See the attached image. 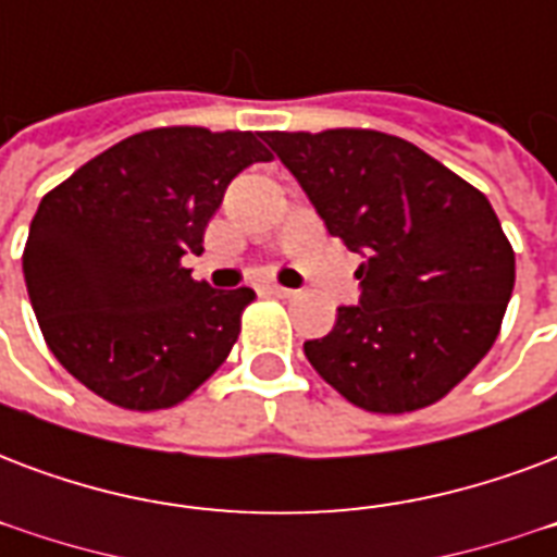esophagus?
<instances>
[{"instance_id":"esophagus-1","label":"esophagus","mask_w":557,"mask_h":557,"mask_svg":"<svg viewBox=\"0 0 557 557\" xmlns=\"http://www.w3.org/2000/svg\"><path fill=\"white\" fill-rule=\"evenodd\" d=\"M269 295H274V297H292V295H295V292H292V288H286V286H277V283H271Z\"/></svg>"}]
</instances>
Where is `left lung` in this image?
Wrapping results in <instances>:
<instances>
[{
    "label": "left lung",
    "instance_id": "8db88e82",
    "mask_svg": "<svg viewBox=\"0 0 557 557\" xmlns=\"http://www.w3.org/2000/svg\"><path fill=\"white\" fill-rule=\"evenodd\" d=\"M330 236L362 253L359 307L304 354L345 400L403 414L447 397L494 347L515 248L476 186L371 127L265 131Z\"/></svg>",
    "mask_w": 557,
    "mask_h": 557
}]
</instances>
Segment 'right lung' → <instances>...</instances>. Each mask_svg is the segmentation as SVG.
Here are the masks:
<instances>
[{"label":"right lung","mask_w":557,"mask_h":557,"mask_svg":"<svg viewBox=\"0 0 557 557\" xmlns=\"http://www.w3.org/2000/svg\"><path fill=\"white\" fill-rule=\"evenodd\" d=\"M271 160L260 134L143 131L42 195L23 274L46 345L119 409H172L222 368L253 288L184 269L242 169Z\"/></svg>","instance_id":"add662e5"}]
</instances>
